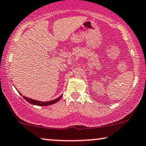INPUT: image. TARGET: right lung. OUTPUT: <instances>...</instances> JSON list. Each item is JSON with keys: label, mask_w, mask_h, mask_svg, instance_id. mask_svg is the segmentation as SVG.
I'll use <instances>...</instances> for the list:
<instances>
[{"label": "right lung", "mask_w": 146, "mask_h": 146, "mask_svg": "<svg viewBox=\"0 0 146 146\" xmlns=\"http://www.w3.org/2000/svg\"><path fill=\"white\" fill-rule=\"evenodd\" d=\"M19 93L22 95V94H21V93H20V92H19ZM62 95H61V96L59 97V98H58L56 99V100H51V101H48V102H40V101H37V100H32V99H30L29 98H27V97H25V96H23V98H24L27 102H29V103L31 104H33V105L42 106H46L53 104L56 103V102H58V101H60V100L62 98Z\"/></svg>", "instance_id": "1"}]
</instances>
